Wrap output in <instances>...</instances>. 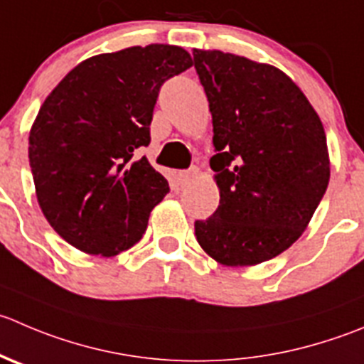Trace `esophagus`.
<instances>
[{
	"label": "esophagus",
	"instance_id": "esophagus-1",
	"mask_svg": "<svg viewBox=\"0 0 364 364\" xmlns=\"http://www.w3.org/2000/svg\"><path fill=\"white\" fill-rule=\"evenodd\" d=\"M197 167H192V168H188V171H181L178 174V178H179V183H181V185H188L190 181H192L193 178H196L197 176Z\"/></svg>",
	"mask_w": 364,
	"mask_h": 364
}]
</instances>
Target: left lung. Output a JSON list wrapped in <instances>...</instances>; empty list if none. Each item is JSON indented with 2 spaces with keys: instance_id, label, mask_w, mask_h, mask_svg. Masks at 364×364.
<instances>
[{
  "instance_id": "1",
  "label": "left lung",
  "mask_w": 364,
  "mask_h": 364,
  "mask_svg": "<svg viewBox=\"0 0 364 364\" xmlns=\"http://www.w3.org/2000/svg\"><path fill=\"white\" fill-rule=\"evenodd\" d=\"M217 154V211L196 220L199 245L218 263L247 267L287 250L311 220L329 185L320 117L276 67L193 49Z\"/></svg>"
}]
</instances>
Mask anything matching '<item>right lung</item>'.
Returning a JSON list of instances; mask_svg holds the SVG:
<instances>
[{"label": "right lung", "instance_id": "obj_1", "mask_svg": "<svg viewBox=\"0 0 364 364\" xmlns=\"http://www.w3.org/2000/svg\"><path fill=\"white\" fill-rule=\"evenodd\" d=\"M188 67L178 46H135L85 60L46 97L28 156L42 213L67 243L115 256L142 238L168 183L136 151L161 85Z\"/></svg>", "mask_w": 364, "mask_h": 364}]
</instances>
